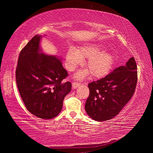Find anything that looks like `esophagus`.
I'll use <instances>...</instances> for the list:
<instances>
[{
    "label": "esophagus",
    "instance_id": "obj_1",
    "mask_svg": "<svg viewBox=\"0 0 153 153\" xmlns=\"http://www.w3.org/2000/svg\"><path fill=\"white\" fill-rule=\"evenodd\" d=\"M79 85H80V84L78 82H74L73 84H72V87H73L74 89H76L79 86Z\"/></svg>",
    "mask_w": 153,
    "mask_h": 153
}]
</instances>
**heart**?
Instances as JSON below:
<instances>
[{"label": "heart", "mask_w": 153, "mask_h": 153, "mask_svg": "<svg viewBox=\"0 0 153 153\" xmlns=\"http://www.w3.org/2000/svg\"><path fill=\"white\" fill-rule=\"evenodd\" d=\"M106 47L98 43H88L78 49L71 47L67 50L65 56V66L69 71H74L77 66L88 59V69L79 71L75 76L77 79H83L90 74L94 78L100 79L110 73L115 64V56L110 52L104 51ZM90 71L89 72V71Z\"/></svg>", "instance_id": "1"}]
</instances>
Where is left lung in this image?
Instances as JSON below:
<instances>
[{
  "label": "left lung",
  "mask_w": 153,
  "mask_h": 153,
  "mask_svg": "<svg viewBox=\"0 0 153 153\" xmlns=\"http://www.w3.org/2000/svg\"><path fill=\"white\" fill-rule=\"evenodd\" d=\"M136 84L137 65L134 58L131 57L126 65L88 84L90 95L85 105L87 114L97 121L115 117L131 99Z\"/></svg>",
  "instance_id": "1"
}]
</instances>
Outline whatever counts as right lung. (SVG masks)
<instances>
[{"instance_id":"right-lung-1","label":"right lung","mask_w":153,"mask_h":153,"mask_svg":"<svg viewBox=\"0 0 153 153\" xmlns=\"http://www.w3.org/2000/svg\"><path fill=\"white\" fill-rule=\"evenodd\" d=\"M42 37L33 36L20 52L16 82L27 109L36 117L48 120L61 112L71 84L62 82L67 76L62 58L44 53L40 45Z\"/></svg>"}]
</instances>
